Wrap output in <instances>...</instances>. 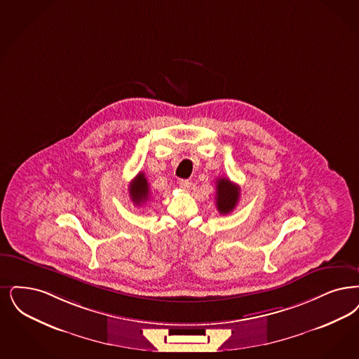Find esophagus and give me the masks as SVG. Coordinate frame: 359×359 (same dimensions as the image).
<instances>
[{
  "mask_svg": "<svg viewBox=\"0 0 359 359\" xmlns=\"http://www.w3.org/2000/svg\"><path fill=\"white\" fill-rule=\"evenodd\" d=\"M179 184H180V187L182 188H189L191 187V182L189 180H186V179H182L180 182H179Z\"/></svg>",
  "mask_w": 359,
  "mask_h": 359,
  "instance_id": "esophagus-1",
  "label": "esophagus"
}]
</instances>
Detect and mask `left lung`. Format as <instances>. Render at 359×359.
Instances as JSON below:
<instances>
[{"mask_svg": "<svg viewBox=\"0 0 359 359\" xmlns=\"http://www.w3.org/2000/svg\"><path fill=\"white\" fill-rule=\"evenodd\" d=\"M241 188L231 183L227 177L216 180V208L222 215L232 212L239 201Z\"/></svg>", "mask_w": 359, "mask_h": 359, "instance_id": "left-lung-1", "label": "left lung"}]
</instances>
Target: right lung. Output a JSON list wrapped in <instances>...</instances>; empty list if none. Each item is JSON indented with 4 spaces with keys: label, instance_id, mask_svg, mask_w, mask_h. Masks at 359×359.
<instances>
[{
    "label": "right lung",
    "instance_id": "1",
    "mask_svg": "<svg viewBox=\"0 0 359 359\" xmlns=\"http://www.w3.org/2000/svg\"><path fill=\"white\" fill-rule=\"evenodd\" d=\"M128 189L129 196L136 205H142L149 198V184L143 172L137 173V176L129 183Z\"/></svg>",
    "mask_w": 359,
    "mask_h": 359
}]
</instances>
